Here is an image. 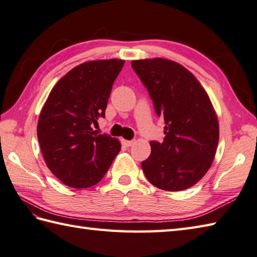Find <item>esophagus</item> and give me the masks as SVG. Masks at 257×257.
Returning <instances> with one entry per match:
<instances>
[{"label":"esophagus","instance_id":"34e87169","mask_svg":"<svg viewBox=\"0 0 257 257\" xmlns=\"http://www.w3.org/2000/svg\"><path fill=\"white\" fill-rule=\"evenodd\" d=\"M121 143H122V145H123L124 147H132V146L134 145L135 141H134V140H122Z\"/></svg>","mask_w":257,"mask_h":257}]
</instances>
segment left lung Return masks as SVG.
<instances>
[{
  "label": "left lung",
  "mask_w": 257,
  "mask_h": 257,
  "mask_svg": "<svg viewBox=\"0 0 257 257\" xmlns=\"http://www.w3.org/2000/svg\"><path fill=\"white\" fill-rule=\"evenodd\" d=\"M132 66L166 124L163 141H151V154L141 162L146 178L166 191L192 187L210 169L219 143V121L209 96L176 62L140 59Z\"/></svg>",
  "instance_id": "8db88e82"
}]
</instances>
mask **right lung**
Instances as JSON below:
<instances>
[{
  "mask_svg": "<svg viewBox=\"0 0 257 257\" xmlns=\"http://www.w3.org/2000/svg\"><path fill=\"white\" fill-rule=\"evenodd\" d=\"M124 61L78 65L58 80L38 118L37 138L52 173L70 188L97 184L121 148L118 139L91 128L105 117L113 81Z\"/></svg>",
  "mask_w": 257,
  "mask_h": 257,
  "instance_id": "1",
  "label": "right lung"
}]
</instances>
